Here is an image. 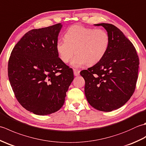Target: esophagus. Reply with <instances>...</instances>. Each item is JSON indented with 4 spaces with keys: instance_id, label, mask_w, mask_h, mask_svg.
<instances>
[{
    "instance_id": "esophagus-1",
    "label": "esophagus",
    "mask_w": 146,
    "mask_h": 146,
    "mask_svg": "<svg viewBox=\"0 0 146 146\" xmlns=\"http://www.w3.org/2000/svg\"><path fill=\"white\" fill-rule=\"evenodd\" d=\"M73 73H74V75L77 76L80 75V71L77 69H73Z\"/></svg>"
}]
</instances>
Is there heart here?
<instances>
[{
  "instance_id": "b5f03b06",
  "label": "heart",
  "mask_w": 146,
  "mask_h": 146,
  "mask_svg": "<svg viewBox=\"0 0 146 146\" xmlns=\"http://www.w3.org/2000/svg\"><path fill=\"white\" fill-rule=\"evenodd\" d=\"M65 39L56 42V48L60 60L73 66L86 64L92 66L98 63L107 53L110 45L108 34L104 29H96L83 26H71L64 34Z\"/></svg>"
}]
</instances>
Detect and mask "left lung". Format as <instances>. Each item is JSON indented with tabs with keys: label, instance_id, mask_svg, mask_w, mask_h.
<instances>
[{
	"label": "left lung",
	"instance_id": "obj_1",
	"mask_svg": "<svg viewBox=\"0 0 146 146\" xmlns=\"http://www.w3.org/2000/svg\"><path fill=\"white\" fill-rule=\"evenodd\" d=\"M110 38L107 53L94 66L80 72L85 81V94L95 109L111 111L122 107L134 94L139 60L135 48L113 24L100 23Z\"/></svg>",
	"mask_w": 146,
	"mask_h": 146
}]
</instances>
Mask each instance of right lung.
<instances>
[{
	"mask_svg": "<svg viewBox=\"0 0 146 146\" xmlns=\"http://www.w3.org/2000/svg\"><path fill=\"white\" fill-rule=\"evenodd\" d=\"M62 25L32 29L12 49L8 76L15 98L25 109L39 115L59 110L73 82V70L56 48Z\"/></svg>",
	"mask_w": 146,
	"mask_h": 146,
	"instance_id": "right-lung-1",
	"label": "right lung"
}]
</instances>
